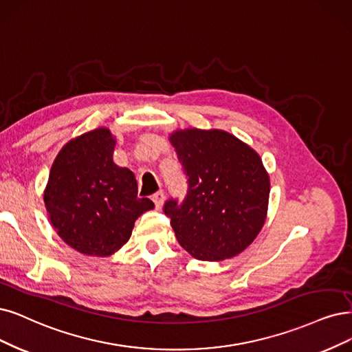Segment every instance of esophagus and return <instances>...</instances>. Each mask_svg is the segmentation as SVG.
<instances>
[{
	"mask_svg": "<svg viewBox=\"0 0 352 352\" xmlns=\"http://www.w3.org/2000/svg\"><path fill=\"white\" fill-rule=\"evenodd\" d=\"M152 200L155 203V207L156 209H161V207L164 206V200H165V192L162 190H160L158 192H155L152 196Z\"/></svg>",
	"mask_w": 352,
	"mask_h": 352,
	"instance_id": "obj_1",
	"label": "esophagus"
}]
</instances>
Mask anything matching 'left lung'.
<instances>
[{"mask_svg":"<svg viewBox=\"0 0 352 352\" xmlns=\"http://www.w3.org/2000/svg\"><path fill=\"white\" fill-rule=\"evenodd\" d=\"M188 177L184 201L164 212L179 245L200 261H223L254 242L267 219L270 177L259 155L220 129L169 135Z\"/></svg>","mask_w":352,"mask_h":352,"instance_id":"left-lung-1","label":"left lung"}]
</instances>
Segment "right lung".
<instances>
[{
    "instance_id": "right-lung-1",
    "label": "right lung",
    "mask_w": 352,
    "mask_h": 352,
    "mask_svg": "<svg viewBox=\"0 0 352 352\" xmlns=\"http://www.w3.org/2000/svg\"><path fill=\"white\" fill-rule=\"evenodd\" d=\"M116 138L98 127L71 139L52 164L45 206L52 226L75 251L110 256L129 241L136 219L153 209L138 197L135 174L113 162Z\"/></svg>"
}]
</instances>
